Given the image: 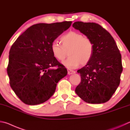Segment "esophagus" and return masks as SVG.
<instances>
[{
  "instance_id": "esophagus-1",
  "label": "esophagus",
  "mask_w": 130,
  "mask_h": 130,
  "mask_svg": "<svg viewBox=\"0 0 130 130\" xmlns=\"http://www.w3.org/2000/svg\"><path fill=\"white\" fill-rule=\"evenodd\" d=\"M75 73V72L74 71V70H70V69H68V74L69 75L74 74V73Z\"/></svg>"
}]
</instances>
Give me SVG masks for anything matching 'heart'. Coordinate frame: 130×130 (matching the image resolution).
I'll return each mask as SVG.
<instances>
[{
	"mask_svg": "<svg viewBox=\"0 0 130 130\" xmlns=\"http://www.w3.org/2000/svg\"><path fill=\"white\" fill-rule=\"evenodd\" d=\"M62 44L54 41L51 44V49L53 56L58 61H63L67 56L69 57L63 61V65L73 69L81 64L88 63L93 57L94 44L90 39L85 37L80 33L70 31L61 37Z\"/></svg>",
	"mask_w": 130,
	"mask_h": 130,
	"instance_id": "heart-1",
	"label": "heart"
}]
</instances>
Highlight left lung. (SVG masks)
I'll return each mask as SVG.
<instances>
[{
  "instance_id": "1",
  "label": "left lung",
  "mask_w": 130,
  "mask_h": 130,
  "mask_svg": "<svg viewBox=\"0 0 130 130\" xmlns=\"http://www.w3.org/2000/svg\"><path fill=\"white\" fill-rule=\"evenodd\" d=\"M73 27L91 40L94 53L91 60L81 69V81L75 88L76 94L89 103H105L119 86L123 70L122 57L111 35L95 23L77 22Z\"/></svg>"
}]
</instances>
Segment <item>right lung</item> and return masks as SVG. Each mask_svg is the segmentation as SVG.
<instances>
[{"label":"right lung","instance_id":"obj_1","mask_svg":"<svg viewBox=\"0 0 130 130\" xmlns=\"http://www.w3.org/2000/svg\"><path fill=\"white\" fill-rule=\"evenodd\" d=\"M72 23L33 25L12 45L7 67L9 84L25 104L36 105L48 101L58 82L67 75V69L53 56L51 46Z\"/></svg>","mask_w":130,"mask_h":130}]
</instances>
